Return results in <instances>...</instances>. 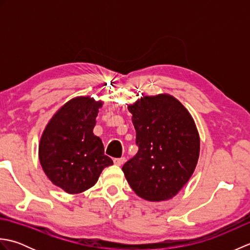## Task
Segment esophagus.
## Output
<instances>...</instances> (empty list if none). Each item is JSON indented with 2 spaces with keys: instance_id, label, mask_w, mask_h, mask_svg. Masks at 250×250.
<instances>
[{
  "instance_id": "obj_1",
  "label": "esophagus",
  "mask_w": 250,
  "mask_h": 250,
  "mask_svg": "<svg viewBox=\"0 0 250 250\" xmlns=\"http://www.w3.org/2000/svg\"><path fill=\"white\" fill-rule=\"evenodd\" d=\"M125 162V158L122 157V158H118V159H114V163L116 166H122Z\"/></svg>"
}]
</instances>
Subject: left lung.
Listing matches in <instances>:
<instances>
[{"instance_id": "left-lung-1", "label": "left lung", "mask_w": 250, "mask_h": 250, "mask_svg": "<svg viewBox=\"0 0 250 250\" xmlns=\"http://www.w3.org/2000/svg\"><path fill=\"white\" fill-rule=\"evenodd\" d=\"M139 151L122 171L140 198L172 199L188 183L198 164L200 135L188 109L167 93L144 95L128 105Z\"/></svg>"}]
</instances>
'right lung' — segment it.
I'll return each instance as SVG.
<instances>
[{
    "label": "right lung",
    "mask_w": 250,
    "mask_h": 250,
    "mask_svg": "<svg viewBox=\"0 0 250 250\" xmlns=\"http://www.w3.org/2000/svg\"><path fill=\"white\" fill-rule=\"evenodd\" d=\"M102 101L76 97L51 117L41 136L39 158L46 176L66 193L77 194L98 182L104 167L113 160L104 155V146L93 134Z\"/></svg>",
    "instance_id": "obj_1"
}]
</instances>
